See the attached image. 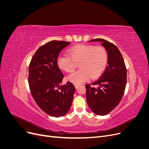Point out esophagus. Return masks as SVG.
I'll list each match as a JSON object with an SVG mask.
<instances>
[{
	"label": "esophagus",
	"mask_w": 149,
	"mask_h": 149,
	"mask_svg": "<svg viewBox=\"0 0 149 149\" xmlns=\"http://www.w3.org/2000/svg\"><path fill=\"white\" fill-rule=\"evenodd\" d=\"M74 86H75L76 89H78L80 86V84H74Z\"/></svg>",
	"instance_id": "34e87169"
}]
</instances>
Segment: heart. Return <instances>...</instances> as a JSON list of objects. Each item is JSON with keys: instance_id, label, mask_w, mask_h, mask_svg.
I'll use <instances>...</instances> for the list:
<instances>
[{"instance_id": "heart-1", "label": "heart", "mask_w": 149, "mask_h": 149, "mask_svg": "<svg viewBox=\"0 0 149 149\" xmlns=\"http://www.w3.org/2000/svg\"><path fill=\"white\" fill-rule=\"evenodd\" d=\"M68 54H61L57 60L61 70L67 73L73 72L79 64L80 70L71 74L68 79L73 83H81L90 77L96 79L104 71L108 63V53L102 47L93 45H79L68 50Z\"/></svg>"}]
</instances>
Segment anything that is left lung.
Listing matches in <instances>:
<instances>
[{"label": "left lung", "instance_id": "1", "mask_svg": "<svg viewBox=\"0 0 149 149\" xmlns=\"http://www.w3.org/2000/svg\"><path fill=\"white\" fill-rule=\"evenodd\" d=\"M89 42H100L108 53V63L100 78L86 84L87 103L94 113L104 116L118 106L123 98L126 83L127 69L118 48L106 40L97 38ZM94 85L98 87L95 88Z\"/></svg>", "mask_w": 149, "mask_h": 149}]
</instances>
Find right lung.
Listing matches in <instances>:
<instances>
[{"mask_svg": "<svg viewBox=\"0 0 149 149\" xmlns=\"http://www.w3.org/2000/svg\"><path fill=\"white\" fill-rule=\"evenodd\" d=\"M71 42L53 40L40 47L31 58L29 68L30 93L38 107L49 116L58 118L69 111L75 87L64 78L57 64L62 49Z\"/></svg>", "mask_w": 149, "mask_h": 149, "instance_id": "add662e5", "label": "right lung"}]
</instances>
